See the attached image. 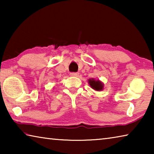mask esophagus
<instances>
[{
    "label": "esophagus",
    "mask_w": 154,
    "mask_h": 154,
    "mask_svg": "<svg viewBox=\"0 0 154 154\" xmlns=\"http://www.w3.org/2000/svg\"><path fill=\"white\" fill-rule=\"evenodd\" d=\"M70 75L72 77H78L79 76V73L78 72H71Z\"/></svg>",
    "instance_id": "34e87169"
}]
</instances>
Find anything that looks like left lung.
Here are the masks:
<instances>
[{
	"mask_svg": "<svg viewBox=\"0 0 154 154\" xmlns=\"http://www.w3.org/2000/svg\"><path fill=\"white\" fill-rule=\"evenodd\" d=\"M88 83L90 87L96 91H101L103 89L104 84L99 80H95L94 79H90L88 80Z\"/></svg>",
	"mask_w": 154,
	"mask_h": 154,
	"instance_id": "1",
	"label": "left lung"
}]
</instances>
